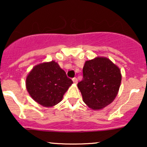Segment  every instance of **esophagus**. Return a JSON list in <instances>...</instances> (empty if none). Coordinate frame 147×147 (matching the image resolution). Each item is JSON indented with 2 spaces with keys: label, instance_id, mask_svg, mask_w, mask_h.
Segmentation results:
<instances>
[{
  "label": "esophagus",
  "instance_id": "esophagus-1",
  "mask_svg": "<svg viewBox=\"0 0 147 147\" xmlns=\"http://www.w3.org/2000/svg\"><path fill=\"white\" fill-rule=\"evenodd\" d=\"M72 81H73V82L75 84H77V82H78V79L76 78V77H75V78L72 79Z\"/></svg>",
  "mask_w": 147,
  "mask_h": 147
}]
</instances>
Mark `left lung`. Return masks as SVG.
Segmentation results:
<instances>
[{
    "label": "left lung",
    "instance_id": "obj_1",
    "mask_svg": "<svg viewBox=\"0 0 147 147\" xmlns=\"http://www.w3.org/2000/svg\"><path fill=\"white\" fill-rule=\"evenodd\" d=\"M83 75L77 86L88 107L101 110L113 102L122 82V74L117 65L107 57H95L85 62Z\"/></svg>",
    "mask_w": 147,
    "mask_h": 147
}]
</instances>
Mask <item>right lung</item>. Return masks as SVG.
<instances>
[{
	"instance_id": "obj_1",
	"label": "right lung",
	"mask_w": 147,
	"mask_h": 147,
	"mask_svg": "<svg viewBox=\"0 0 147 147\" xmlns=\"http://www.w3.org/2000/svg\"><path fill=\"white\" fill-rule=\"evenodd\" d=\"M73 84L55 61L37 64L27 75L25 86L34 100L44 107H52L63 99Z\"/></svg>"
}]
</instances>
